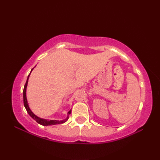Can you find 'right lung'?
Listing matches in <instances>:
<instances>
[{"mask_svg": "<svg viewBox=\"0 0 160 160\" xmlns=\"http://www.w3.org/2000/svg\"><path fill=\"white\" fill-rule=\"evenodd\" d=\"M33 69V68L32 69V71ZM32 71H31V72H32ZM31 72H30V73H31ZM30 73L29 74V76L28 77V79H27L26 83L25 84V87H24V89H23V102H24V106H25L26 110H27V111H28V113H29V115L33 119V120H36L37 122H38V124H41L42 126H49V125H54V124H62V123H64V122H67L68 120V119H69V115L71 114V110H70L69 112H68L67 118H65L63 120H60V121H59V120H46V119L40 118L37 116V115H36L31 111V109H30L29 107V105H28V100H27V96H26V89H27V87H28V80H29V77L30 76Z\"/></svg>", "mask_w": 160, "mask_h": 160, "instance_id": "1", "label": "right lung"}]
</instances>
